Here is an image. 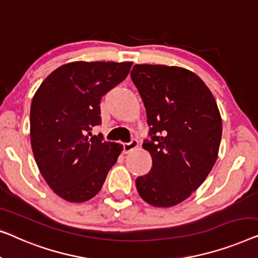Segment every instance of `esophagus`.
<instances>
[{
  "mask_svg": "<svg viewBox=\"0 0 258 258\" xmlns=\"http://www.w3.org/2000/svg\"><path fill=\"white\" fill-rule=\"evenodd\" d=\"M137 147H138V140L132 139L130 143L122 144V152L126 154V153H128V152L133 151L134 148H137Z\"/></svg>",
  "mask_w": 258,
  "mask_h": 258,
  "instance_id": "obj_1",
  "label": "esophagus"
}]
</instances>
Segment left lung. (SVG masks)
<instances>
[{"label": "left lung", "mask_w": 258, "mask_h": 258, "mask_svg": "<svg viewBox=\"0 0 258 258\" xmlns=\"http://www.w3.org/2000/svg\"><path fill=\"white\" fill-rule=\"evenodd\" d=\"M131 79L150 126L152 168L137 177L138 193L155 207L182 202L206 180L219 153L222 120L215 98L197 75L166 65L136 64Z\"/></svg>", "instance_id": "left-lung-1"}]
</instances>
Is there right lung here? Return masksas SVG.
Wrapping results in <instances>:
<instances>
[{"instance_id":"1","label":"right lung","mask_w":258,"mask_h":258,"mask_svg":"<svg viewBox=\"0 0 258 258\" xmlns=\"http://www.w3.org/2000/svg\"><path fill=\"white\" fill-rule=\"evenodd\" d=\"M131 61H74L61 65L31 101L30 140L39 172L55 193L84 202L99 193L122 146L91 139L101 124L100 100L127 77Z\"/></svg>"}]
</instances>
